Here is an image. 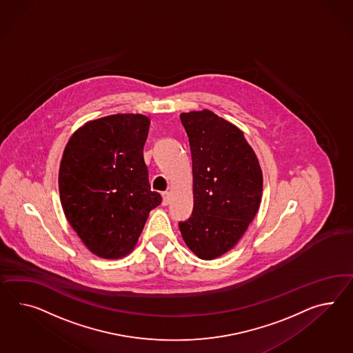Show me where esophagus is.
<instances>
[{
  "instance_id": "esophagus-1",
  "label": "esophagus",
  "mask_w": 353,
  "mask_h": 353,
  "mask_svg": "<svg viewBox=\"0 0 353 353\" xmlns=\"http://www.w3.org/2000/svg\"><path fill=\"white\" fill-rule=\"evenodd\" d=\"M162 198H163L162 204H163L164 207L168 205V204H170V200H171V192H170V191H164V192H162Z\"/></svg>"
}]
</instances>
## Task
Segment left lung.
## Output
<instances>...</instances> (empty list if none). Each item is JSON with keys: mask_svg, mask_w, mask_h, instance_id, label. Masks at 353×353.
Wrapping results in <instances>:
<instances>
[{"mask_svg": "<svg viewBox=\"0 0 353 353\" xmlns=\"http://www.w3.org/2000/svg\"><path fill=\"white\" fill-rule=\"evenodd\" d=\"M192 158L194 210L181 236L198 258L233 249L258 213L263 172L243 132L209 110L180 114Z\"/></svg>", "mask_w": 353, "mask_h": 353, "instance_id": "1", "label": "left lung"}]
</instances>
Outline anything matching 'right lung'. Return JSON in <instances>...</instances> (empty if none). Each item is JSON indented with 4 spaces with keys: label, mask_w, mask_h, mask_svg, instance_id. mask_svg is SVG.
<instances>
[{
    "label": "right lung",
    "mask_w": 353,
    "mask_h": 353,
    "mask_svg": "<svg viewBox=\"0 0 353 353\" xmlns=\"http://www.w3.org/2000/svg\"><path fill=\"white\" fill-rule=\"evenodd\" d=\"M150 120L117 113L88 121L65 146L59 190L66 219L90 252L120 259L135 249L162 196L150 190L143 149Z\"/></svg>",
    "instance_id": "1"
}]
</instances>
